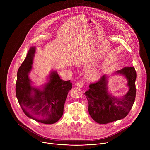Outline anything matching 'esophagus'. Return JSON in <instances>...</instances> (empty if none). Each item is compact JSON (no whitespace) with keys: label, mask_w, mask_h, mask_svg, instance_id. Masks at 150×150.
<instances>
[{"label":"esophagus","mask_w":150,"mask_h":150,"mask_svg":"<svg viewBox=\"0 0 150 150\" xmlns=\"http://www.w3.org/2000/svg\"><path fill=\"white\" fill-rule=\"evenodd\" d=\"M76 86L78 87H79V88H81L82 87H83V83H82V82H77L76 83Z\"/></svg>","instance_id":"34e87169"}]
</instances>
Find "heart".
<instances>
[{
  "label": "heart",
  "instance_id": "heart-1",
  "mask_svg": "<svg viewBox=\"0 0 150 150\" xmlns=\"http://www.w3.org/2000/svg\"><path fill=\"white\" fill-rule=\"evenodd\" d=\"M85 76L90 81H97L100 78V72L96 69H91L86 72Z\"/></svg>",
  "mask_w": 150,
  "mask_h": 150
}]
</instances>
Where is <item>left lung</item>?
<instances>
[{
    "instance_id": "8db88e82",
    "label": "left lung",
    "mask_w": 150,
    "mask_h": 150,
    "mask_svg": "<svg viewBox=\"0 0 150 150\" xmlns=\"http://www.w3.org/2000/svg\"><path fill=\"white\" fill-rule=\"evenodd\" d=\"M125 76L129 91L121 97L108 91V77L104 75L96 83L89 85L85 93L88 102V112L92 119L100 124H106L125 117L134 103L136 96L137 73L134 67H125L115 72Z\"/></svg>"
}]
</instances>
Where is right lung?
<instances>
[{
  "instance_id": "obj_1",
  "label": "right lung",
  "mask_w": 150,
  "mask_h": 150,
  "mask_svg": "<svg viewBox=\"0 0 150 150\" xmlns=\"http://www.w3.org/2000/svg\"><path fill=\"white\" fill-rule=\"evenodd\" d=\"M35 47L30 49L17 72L16 96L24 113L38 122L53 124L62 116L67 95L72 89L71 81H63L56 71H52L48 82L41 88L34 87L29 78Z\"/></svg>"
}]
</instances>
